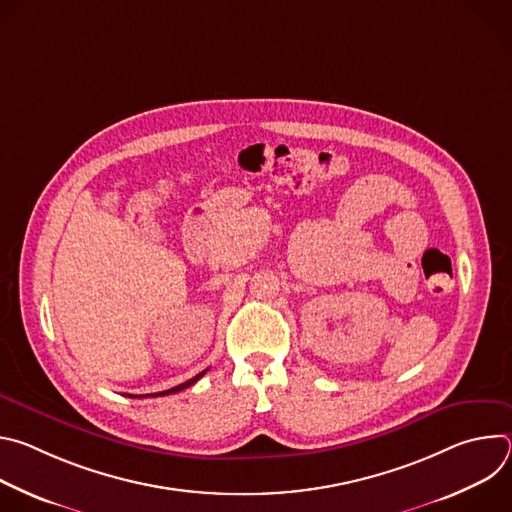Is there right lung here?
<instances>
[{"mask_svg": "<svg viewBox=\"0 0 512 512\" xmlns=\"http://www.w3.org/2000/svg\"><path fill=\"white\" fill-rule=\"evenodd\" d=\"M208 371V369H206ZM206 371H202V373H198L196 377H192L190 381H186V383H182V385H178V387H174V389H168V391H162V393H152V395H127V397H164V395H170V393H178V391H182V389H188L190 385H194Z\"/></svg>", "mask_w": 512, "mask_h": 512, "instance_id": "add662e5", "label": "right lung"}]
</instances>
